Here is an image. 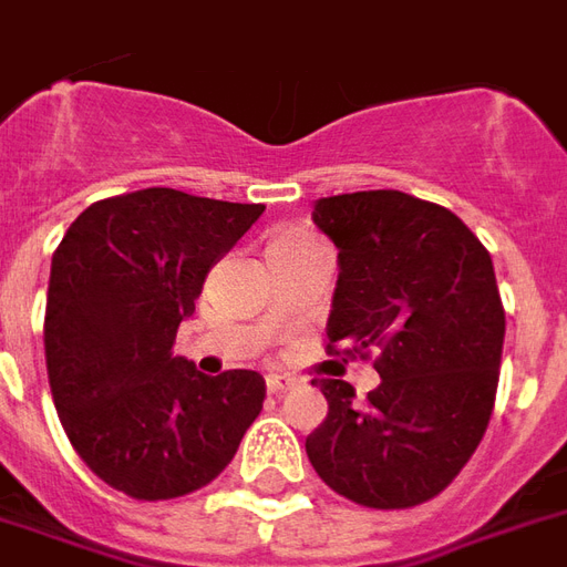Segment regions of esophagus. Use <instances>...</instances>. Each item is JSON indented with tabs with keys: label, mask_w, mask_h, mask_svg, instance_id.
Wrapping results in <instances>:
<instances>
[{
	"label": "esophagus",
	"mask_w": 567,
	"mask_h": 567,
	"mask_svg": "<svg viewBox=\"0 0 567 567\" xmlns=\"http://www.w3.org/2000/svg\"><path fill=\"white\" fill-rule=\"evenodd\" d=\"M288 389H295V377H285V373H270L267 377V392L282 394Z\"/></svg>",
	"instance_id": "obj_1"
}]
</instances>
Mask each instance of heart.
<instances>
[{
    "label": "heart",
    "mask_w": 567,
    "mask_h": 567,
    "mask_svg": "<svg viewBox=\"0 0 567 567\" xmlns=\"http://www.w3.org/2000/svg\"><path fill=\"white\" fill-rule=\"evenodd\" d=\"M312 234H307V230H297V227H291V230H282V234L276 236V239H288V243H295V239H309Z\"/></svg>",
    "instance_id": "b5f03b06"
}]
</instances>
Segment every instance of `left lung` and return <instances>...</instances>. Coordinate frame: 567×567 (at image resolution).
<instances>
[{
    "label": "left lung",
    "instance_id": "obj_1",
    "mask_svg": "<svg viewBox=\"0 0 567 567\" xmlns=\"http://www.w3.org/2000/svg\"><path fill=\"white\" fill-rule=\"evenodd\" d=\"M312 221L340 248L328 352H377L382 382L368 401L319 382L328 419L307 437L309 462L361 507L425 504L474 455L495 406L504 307L492 258L458 215L404 190L321 197Z\"/></svg>",
    "mask_w": 567,
    "mask_h": 567
}]
</instances>
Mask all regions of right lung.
Here are the masks:
<instances>
[{"label":"right lung","mask_w":567,"mask_h":567,"mask_svg":"<svg viewBox=\"0 0 567 567\" xmlns=\"http://www.w3.org/2000/svg\"><path fill=\"white\" fill-rule=\"evenodd\" d=\"M260 212V203L145 187L96 199L56 246L44 309L56 416L81 462L130 498L203 488L258 419L260 373L203 377L173 358V343L212 264Z\"/></svg>","instance_id":"1"}]
</instances>
